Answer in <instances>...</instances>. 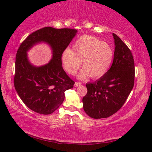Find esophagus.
<instances>
[{"label":"esophagus","mask_w":152,"mask_h":152,"mask_svg":"<svg viewBox=\"0 0 152 152\" xmlns=\"http://www.w3.org/2000/svg\"><path fill=\"white\" fill-rule=\"evenodd\" d=\"M80 85H81V83H78V82H75V83H74V86H75V87H78V86H79Z\"/></svg>","instance_id":"esophagus-1"}]
</instances>
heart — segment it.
Returning a JSON list of instances; mask_svg holds the SVG:
<instances>
[{"label": "heart", "instance_id": "1", "mask_svg": "<svg viewBox=\"0 0 152 152\" xmlns=\"http://www.w3.org/2000/svg\"><path fill=\"white\" fill-rule=\"evenodd\" d=\"M114 58V51L109 44L95 37L83 35L73 46L63 51L61 60L63 66L70 74H75L82 64L84 68L78 75L80 80L89 76L99 78L108 72Z\"/></svg>", "mask_w": 152, "mask_h": 152}]
</instances>
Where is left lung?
I'll return each mask as SVG.
<instances>
[{
    "label": "left lung",
    "instance_id": "obj_1",
    "mask_svg": "<svg viewBox=\"0 0 152 152\" xmlns=\"http://www.w3.org/2000/svg\"><path fill=\"white\" fill-rule=\"evenodd\" d=\"M112 35L115 49L110 69L95 82L87 83L88 93L82 99L85 112L94 119L108 118L117 112L134 86L133 55L117 35Z\"/></svg>",
    "mask_w": 152,
    "mask_h": 152
}]
</instances>
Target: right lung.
<instances>
[{"label":"right lung","mask_w":152,"mask_h":152,"mask_svg":"<svg viewBox=\"0 0 152 152\" xmlns=\"http://www.w3.org/2000/svg\"><path fill=\"white\" fill-rule=\"evenodd\" d=\"M77 30L44 27L31 33L21 44L16 54L14 86L19 97L28 108L48 115L62 104L64 92L74 82L62 67L61 56L76 36ZM46 43L51 48L53 58L44 66H35L27 52L35 45Z\"/></svg>","instance_id":"add662e5"}]
</instances>
